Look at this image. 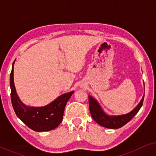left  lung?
Returning <instances> with one entry per match:
<instances>
[{
    "mask_svg": "<svg viewBox=\"0 0 156 156\" xmlns=\"http://www.w3.org/2000/svg\"><path fill=\"white\" fill-rule=\"evenodd\" d=\"M144 96L138 105L129 114L121 116H110L106 114L101 109L98 102L91 97H89V106L91 115L94 120L100 126L108 129H119L131 120L141 108L144 102Z\"/></svg>",
    "mask_w": 156,
    "mask_h": 156,
    "instance_id": "1",
    "label": "left lung"
}]
</instances>
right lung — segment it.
<instances>
[{
    "instance_id": "right-lung-1",
    "label": "right lung",
    "mask_w": 156,
    "mask_h": 156,
    "mask_svg": "<svg viewBox=\"0 0 156 156\" xmlns=\"http://www.w3.org/2000/svg\"><path fill=\"white\" fill-rule=\"evenodd\" d=\"M13 65L10 76V97L12 107L17 116L35 131H49L60 124L68 100L74 91L64 94L54 101L42 107H30L23 104L18 97L13 81Z\"/></svg>"
}]
</instances>
